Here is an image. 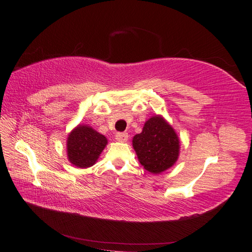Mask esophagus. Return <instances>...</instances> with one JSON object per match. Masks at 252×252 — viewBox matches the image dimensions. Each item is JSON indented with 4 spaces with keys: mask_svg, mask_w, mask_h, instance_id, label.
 <instances>
[{
    "mask_svg": "<svg viewBox=\"0 0 252 252\" xmlns=\"http://www.w3.org/2000/svg\"><path fill=\"white\" fill-rule=\"evenodd\" d=\"M116 140L118 142H126L129 140V134L126 132H119L116 134Z\"/></svg>",
    "mask_w": 252,
    "mask_h": 252,
    "instance_id": "34e87169",
    "label": "esophagus"
}]
</instances>
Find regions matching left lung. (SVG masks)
Segmentation results:
<instances>
[{"label": "left lung", "mask_w": 252, "mask_h": 252, "mask_svg": "<svg viewBox=\"0 0 252 252\" xmlns=\"http://www.w3.org/2000/svg\"><path fill=\"white\" fill-rule=\"evenodd\" d=\"M137 158L152 173H160L175 163L179 157V138L172 126L155 116L146 121L143 131L133 137Z\"/></svg>", "instance_id": "left-lung-1"}]
</instances>
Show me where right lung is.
I'll return each instance as SVG.
<instances>
[{"mask_svg":"<svg viewBox=\"0 0 252 252\" xmlns=\"http://www.w3.org/2000/svg\"><path fill=\"white\" fill-rule=\"evenodd\" d=\"M107 144V138L87 126H79L68 136L67 154L72 164L89 168L96 162Z\"/></svg>","mask_w":252,"mask_h":252,"instance_id":"add662e5","label":"right lung"}]
</instances>
